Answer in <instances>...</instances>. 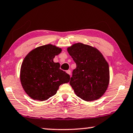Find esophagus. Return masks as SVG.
<instances>
[{"label": "esophagus", "instance_id": "34e87169", "mask_svg": "<svg viewBox=\"0 0 133 133\" xmlns=\"http://www.w3.org/2000/svg\"><path fill=\"white\" fill-rule=\"evenodd\" d=\"M66 73L68 74H69V75H71V71L70 70H67Z\"/></svg>", "mask_w": 133, "mask_h": 133}]
</instances>
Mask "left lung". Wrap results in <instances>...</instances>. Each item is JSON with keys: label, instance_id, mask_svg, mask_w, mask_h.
<instances>
[{"label": "left lung", "instance_id": "obj_1", "mask_svg": "<svg viewBox=\"0 0 133 133\" xmlns=\"http://www.w3.org/2000/svg\"><path fill=\"white\" fill-rule=\"evenodd\" d=\"M76 64L69 84L77 96L85 101L99 99L107 90L109 68L103 55L96 48L81 43L68 48Z\"/></svg>", "mask_w": 133, "mask_h": 133}]
</instances>
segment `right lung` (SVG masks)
<instances>
[{
    "label": "right lung",
    "instance_id": "1",
    "mask_svg": "<svg viewBox=\"0 0 133 133\" xmlns=\"http://www.w3.org/2000/svg\"><path fill=\"white\" fill-rule=\"evenodd\" d=\"M61 49L52 44L36 48L22 62L20 72L22 86L34 100L43 101L54 96L62 84L69 81L70 76L60 69L54 58Z\"/></svg>",
    "mask_w": 133,
    "mask_h": 133
}]
</instances>
